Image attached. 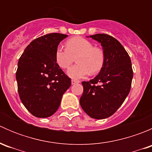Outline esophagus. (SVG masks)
I'll return each instance as SVG.
<instances>
[{
    "mask_svg": "<svg viewBox=\"0 0 152 152\" xmlns=\"http://www.w3.org/2000/svg\"><path fill=\"white\" fill-rule=\"evenodd\" d=\"M76 83H79V81H76V80H72L71 81V84L72 85H75V84H76Z\"/></svg>",
    "mask_w": 152,
    "mask_h": 152,
    "instance_id": "esophagus-1",
    "label": "esophagus"
}]
</instances>
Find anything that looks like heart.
<instances>
[{"label": "heart", "instance_id": "1", "mask_svg": "<svg viewBox=\"0 0 152 152\" xmlns=\"http://www.w3.org/2000/svg\"><path fill=\"white\" fill-rule=\"evenodd\" d=\"M66 48H56L55 60L63 69H67L76 57L77 65L71 67L67 71L70 78L82 79L90 73L95 74L100 71L104 64L105 55L103 49L93 46L90 41L81 37H76L66 42Z\"/></svg>", "mask_w": 152, "mask_h": 152}]
</instances>
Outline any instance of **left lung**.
Segmentation results:
<instances>
[{"instance_id": "left-lung-1", "label": "left lung", "mask_w": 152, "mask_h": 152, "mask_svg": "<svg viewBox=\"0 0 152 152\" xmlns=\"http://www.w3.org/2000/svg\"><path fill=\"white\" fill-rule=\"evenodd\" d=\"M103 47L104 64L99 75L89 82H82L84 87L80 105L90 117L104 119L114 114L129 93L133 70L131 59L123 45L106 34L91 35Z\"/></svg>"}]
</instances>
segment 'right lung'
<instances>
[{"mask_svg":"<svg viewBox=\"0 0 152 152\" xmlns=\"http://www.w3.org/2000/svg\"><path fill=\"white\" fill-rule=\"evenodd\" d=\"M67 35L51 33L34 39L20 57L16 72L20 99L34 116L48 118L60 105L71 79L56 64L55 51Z\"/></svg>","mask_w":152,"mask_h":152,"instance_id":"right-lung-1","label":"right lung"}]
</instances>
